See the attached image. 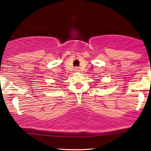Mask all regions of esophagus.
Segmentation results:
<instances>
[{"mask_svg": "<svg viewBox=\"0 0 151 151\" xmlns=\"http://www.w3.org/2000/svg\"><path fill=\"white\" fill-rule=\"evenodd\" d=\"M74 71H75L76 72H80V69H79V67H76L75 68H74Z\"/></svg>", "mask_w": 151, "mask_h": 151, "instance_id": "esophagus-1", "label": "esophagus"}]
</instances>
